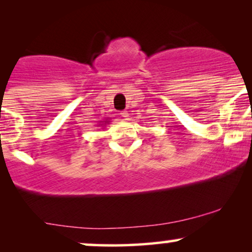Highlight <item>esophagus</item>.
Here are the masks:
<instances>
[{
	"label": "esophagus",
	"mask_w": 252,
	"mask_h": 252,
	"mask_svg": "<svg viewBox=\"0 0 252 252\" xmlns=\"http://www.w3.org/2000/svg\"><path fill=\"white\" fill-rule=\"evenodd\" d=\"M121 116H122L124 120H128V117H129L128 111H126V110H123V111H121Z\"/></svg>",
	"instance_id": "obj_1"
}]
</instances>
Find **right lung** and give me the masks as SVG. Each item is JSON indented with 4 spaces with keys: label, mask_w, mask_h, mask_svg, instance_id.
I'll list each match as a JSON object with an SVG mask.
<instances>
[{
    "label": "right lung",
    "mask_w": 252,
    "mask_h": 252,
    "mask_svg": "<svg viewBox=\"0 0 252 252\" xmlns=\"http://www.w3.org/2000/svg\"><path fill=\"white\" fill-rule=\"evenodd\" d=\"M102 122H104V126H106V124H109L110 121H109V118H105V121H102ZM102 122H100V123H102ZM98 126H103V124H98Z\"/></svg>",
    "instance_id": "1"
}]
</instances>
